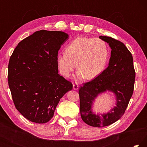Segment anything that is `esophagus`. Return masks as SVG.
<instances>
[{
  "instance_id": "obj_1",
  "label": "esophagus",
  "mask_w": 147,
  "mask_h": 147,
  "mask_svg": "<svg viewBox=\"0 0 147 147\" xmlns=\"http://www.w3.org/2000/svg\"><path fill=\"white\" fill-rule=\"evenodd\" d=\"M73 89L74 90H78V88H79V86L78 85V84H73Z\"/></svg>"
}]
</instances>
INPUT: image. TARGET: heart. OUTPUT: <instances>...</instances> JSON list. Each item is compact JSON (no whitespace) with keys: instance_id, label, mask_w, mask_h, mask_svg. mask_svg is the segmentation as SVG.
<instances>
[{"instance_id":"1","label":"heart","mask_w":147,"mask_h":147,"mask_svg":"<svg viewBox=\"0 0 147 147\" xmlns=\"http://www.w3.org/2000/svg\"><path fill=\"white\" fill-rule=\"evenodd\" d=\"M108 48L100 39L80 37L68 45L65 53L56 57L59 73L68 77L76 67V77L92 80L100 74L108 59Z\"/></svg>"}]
</instances>
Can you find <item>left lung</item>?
Segmentation results:
<instances>
[{
  "instance_id": "obj_1",
  "label": "left lung",
  "mask_w": 147,
  "mask_h": 147,
  "mask_svg": "<svg viewBox=\"0 0 147 147\" xmlns=\"http://www.w3.org/2000/svg\"><path fill=\"white\" fill-rule=\"evenodd\" d=\"M99 38L108 43L111 49L108 67L93 80L84 84L78 92L81 117L84 123L94 127L109 126L121 118L132 96L136 77L132 55L124 43L111 37ZM107 90L115 94L116 106L105 114L94 113L93 102Z\"/></svg>"
}]
</instances>
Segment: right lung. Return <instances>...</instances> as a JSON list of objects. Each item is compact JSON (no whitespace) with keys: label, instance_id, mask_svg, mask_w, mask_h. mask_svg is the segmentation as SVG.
Listing matches in <instances>:
<instances>
[{"label":"right lung","instance_id":"add662e5","mask_svg":"<svg viewBox=\"0 0 147 147\" xmlns=\"http://www.w3.org/2000/svg\"><path fill=\"white\" fill-rule=\"evenodd\" d=\"M69 35L34 32L17 45L8 64V85L16 109L26 119L45 123L73 84L58 74L56 57Z\"/></svg>","mask_w":147,"mask_h":147}]
</instances>
